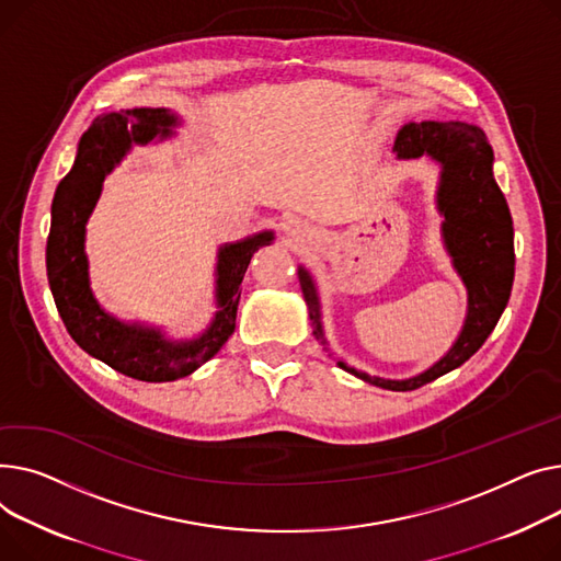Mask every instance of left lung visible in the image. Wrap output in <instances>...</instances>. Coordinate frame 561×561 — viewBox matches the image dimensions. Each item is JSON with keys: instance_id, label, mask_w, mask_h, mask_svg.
<instances>
[{"instance_id": "1", "label": "left lung", "mask_w": 561, "mask_h": 561, "mask_svg": "<svg viewBox=\"0 0 561 561\" xmlns=\"http://www.w3.org/2000/svg\"><path fill=\"white\" fill-rule=\"evenodd\" d=\"M393 151L399 160L431 156L439 162L437 210L444 217L442 238L455 272L467 285V319L450 351L419 376L387 380L357 371L342 359L337 365L376 387L410 391L465 365L496 328L514 283V226L505 196L493 181V151L482 128L465 122H410L399 130ZM299 280L312 333L325 346L314 280L304 267H299Z\"/></svg>"}]
</instances>
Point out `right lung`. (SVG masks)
<instances>
[{
  "label": "right lung",
  "mask_w": 561,
  "mask_h": 561,
  "mask_svg": "<svg viewBox=\"0 0 561 561\" xmlns=\"http://www.w3.org/2000/svg\"><path fill=\"white\" fill-rule=\"evenodd\" d=\"M179 117L168 108H134L96 117L85 130L70 174L51 202L47 238V278L58 314L72 340L92 357L128 378L170 382L199 369L236 331L240 285L260 247L274 240L262 230L242 242L224 244L217 253V312L208 331L187 342H174L160 328L124 323L96 304L90 289L85 224L96 206L106 174L126 156L130 145H147L156 136L170 138Z\"/></svg>",
  "instance_id": "obj_1"
}]
</instances>
